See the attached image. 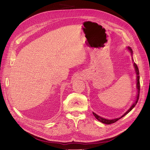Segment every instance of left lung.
<instances>
[{"mask_svg": "<svg viewBox=\"0 0 150 150\" xmlns=\"http://www.w3.org/2000/svg\"><path fill=\"white\" fill-rule=\"evenodd\" d=\"M128 50L131 53V55H132V53H133V52H132V49L130 47H127ZM132 60L134 61V59H132ZM134 68L135 69V72H136V74H137V90H138V93H137V99L135 101V102L133 103V105L131 106V107L129 109V110L125 112L124 115L119 118H116V119H105V118H103L100 117V116L97 115V114H95V112H93V115H94V116L95 117V118L97 119L98 121H99L100 122H102L103 124H112V123H115L116 122V121H117L119 119H120L121 118H122V117H124L125 115H126L127 113H129L135 107V106L137 105L138 101H139V95H140V76H139V68H138V67L137 65L134 63Z\"/></svg>", "mask_w": 150, "mask_h": 150, "instance_id": "left-lung-1", "label": "left lung"}]
</instances>
